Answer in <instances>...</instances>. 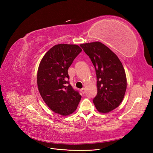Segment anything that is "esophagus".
Masks as SVG:
<instances>
[{
  "label": "esophagus",
  "mask_w": 153,
  "mask_h": 153,
  "mask_svg": "<svg viewBox=\"0 0 153 153\" xmlns=\"http://www.w3.org/2000/svg\"><path fill=\"white\" fill-rule=\"evenodd\" d=\"M81 93H82V94H84V93H85V88H82V89L81 90Z\"/></svg>",
  "instance_id": "1"
}]
</instances>
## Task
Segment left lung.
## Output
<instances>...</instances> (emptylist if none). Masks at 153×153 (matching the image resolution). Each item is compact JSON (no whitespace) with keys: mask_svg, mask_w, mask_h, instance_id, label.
I'll return each instance as SVG.
<instances>
[{"mask_svg":"<svg viewBox=\"0 0 153 153\" xmlns=\"http://www.w3.org/2000/svg\"><path fill=\"white\" fill-rule=\"evenodd\" d=\"M95 67L97 95L93 98L96 109L108 113L120 105L126 90V77L120 59L100 42L80 44Z\"/></svg>","mask_w":153,"mask_h":153,"instance_id":"8db88e82","label":"left lung"}]
</instances>
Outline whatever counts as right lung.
Returning <instances> with one entry per match:
<instances>
[{
	"label": "right lung",
	"instance_id": "obj_1",
	"mask_svg": "<svg viewBox=\"0 0 153 153\" xmlns=\"http://www.w3.org/2000/svg\"><path fill=\"white\" fill-rule=\"evenodd\" d=\"M81 51L76 44H57L44 55L39 65L37 82L40 95L50 109L62 116L73 113L81 100L79 92L67 85V79L68 68Z\"/></svg>",
	"mask_w": 153,
	"mask_h": 153
}]
</instances>
